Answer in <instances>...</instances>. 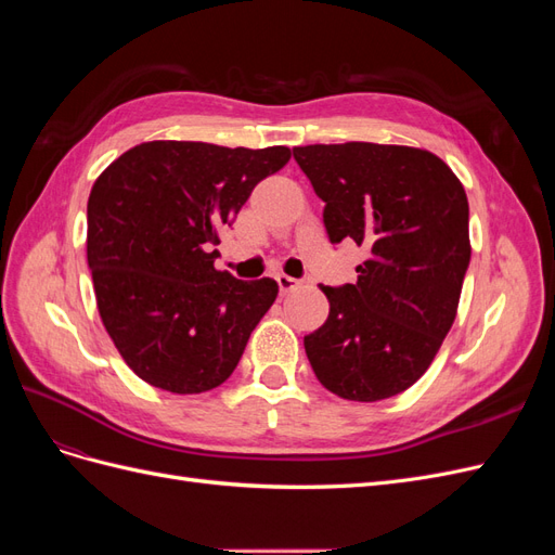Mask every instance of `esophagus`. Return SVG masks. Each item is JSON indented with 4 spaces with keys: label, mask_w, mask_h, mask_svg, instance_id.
I'll return each mask as SVG.
<instances>
[{
    "label": "esophagus",
    "mask_w": 555,
    "mask_h": 555,
    "mask_svg": "<svg viewBox=\"0 0 555 555\" xmlns=\"http://www.w3.org/2000/svg\"><path fill=\"white\" fill-rule=\"evenodd\" d=\"M275 280L280 284V294H292V292H296L300 287V280H296L292 275L280 273V275H275Z\"/></svg>",
    "instance_id": "1"
}]
</instances>
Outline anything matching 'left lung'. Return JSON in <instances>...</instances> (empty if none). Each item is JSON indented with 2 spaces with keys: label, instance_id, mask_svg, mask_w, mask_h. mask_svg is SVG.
I'll return each mask as SVG.
<instances>
[{
  "label": "left lung",
  "instance_id": "obj_1",
  "mask_svg": "<svg viewBox=\"0 0 555 555\" xmlns=\"http://www.w3.org/2000/svg\"><path fill=\"white\" fill-rule=\"evenodd\" d=\"M294 159L324 201L328 241L367 249L357 282L322 287L331 310L306 335L317 379L375 402L422 377L456 319L469 266V208L459 178L426 150L304 145Z\"/></svg>",
  "mask_w": 555,
  "mask_h": 555
}]
</instances>
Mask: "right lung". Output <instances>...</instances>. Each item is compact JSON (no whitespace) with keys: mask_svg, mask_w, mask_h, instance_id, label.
Wrapping results in <instances>:
<instances>
[{"mask_svg":"<svg viewBox=\"0 0 555 555\" xmlns=\"http://www.w3.org/2000/svg\"><path fill=\"white\" fill-rule=\"evenodd\" d=\"M284 145L141 143L96 178L88 266L102 322L127 365L171 393H204L236 371L278 282L215 271L220 238L251 190L289 162Z\"/></svg>","mask_w":555,"mask_h":555,"instance_id":"right-lung-1","label":"right lung"}]
</instances>
